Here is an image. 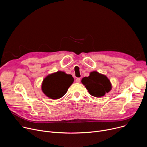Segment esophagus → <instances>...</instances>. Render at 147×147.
<instances>
[{
  "label": "esophagus",
  "instance_id": "1",
  "mask_svg": "<svg viewBox=\"0 0 147 147\" xmlns=\"http://www.w3.org/2000/svg\"><path fill=\"white\" fill-rule=\"evenodd\" d=\"M76 81L77 82H78V83L80 82V81H81V78H77L76 80Z\"/></svg>",
  "mask_w": 147,
  "mask_h": 147
}]
</instances>
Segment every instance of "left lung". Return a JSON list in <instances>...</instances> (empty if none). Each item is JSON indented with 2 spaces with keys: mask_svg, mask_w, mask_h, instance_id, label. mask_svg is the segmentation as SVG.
Here are the masks:
<instances>
[{
  "mask_svg": "<svg viewBox=\"0 0 147 147\" xmlns=\"http://www.w3.org/2000/svg\"><path fill=\"white\" fill-rule=\"evenodd\" d=\"M81 82L93 96H103L112 89V84L108 77L96 71L91 72L88 77L82 78Z\"/></svg>",
  "mask_w": 147,
  "mask_h": 147,
  "instance_id": "1",
  "label": "left lung"
}]
</instances>
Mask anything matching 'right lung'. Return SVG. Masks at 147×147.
Masks as SVG:
<instances>
[{
  "label": "right lung",
  "mask_w": 147,
  "mask_h": 147,
  "mask_svg": "<svg viewBox=\"0 0 147 147\" xmlns=\"http://www.w3.org/2000/svg\"><path fill=\"white\" fill-rule=\"evenodd\" d=\"M73 81L71 75L63 71H57L49 74L44 79L42 90L49 98L57 99L65 95Z\"/></svg>",
  "instance_id": "obj_1"
}]
</instances>
